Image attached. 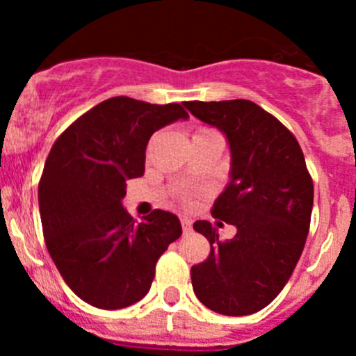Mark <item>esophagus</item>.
I'll return each instance as SVG.
<instances>
[{
  "label": "esophagus",
  "instance_id": "esophagus-1",
  "mask_svg": "<svg viewBox=\"0 0 356 356\" xmlns=\"http://www.w3.org/2000/svg\"><path fill=\"white\" fill-rule=\"evenodd\" d=\"M180 222H181V228H184V234H188V232H191V228H193V221H191V219H187V217H181Z\"/></svg>",
  "mask_w": 356,
  "mask_h": 356
}]
</instances>
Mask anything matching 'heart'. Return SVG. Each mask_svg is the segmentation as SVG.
I'll return each instance as SVG.
<instances>
[{
	"mask_svg": "<svg viewBox=\"0 0 356 356\" xmlns=\"http://www.w3.org/2000/svg\"><path fill=\"white\" fill-rule=\"evenodd\" d=\"M203 130H205V128H203ZM203 130H200V131H203ZM181 201H184V203H188V201H191V197H188L187 194H185V196H181Z\"/></svg>",
	"mask_w": 356,
	"mask_h": 356,
	"instance_id": "b5f03b06",
	"label": "heart"
}]
</instances>
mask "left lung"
I'll use <instances>...</instances> for the list:
<instances>
[{"label": "left lung", "mask_w": 356, "mask_h": 356, "mask_svg": "<svg viewBox=\"0 0 356 356\" xmlns=\"http://www.w3.org/2000/svg\"><path fill=\"white\" fill-rule=\"evenodd\" d=\"M193 115L226 135L232 172L212 216L237 234L221 241L216 226L196 221L210 242L193 266L197 300L222 316H250L271 303L303 253L314 205V181L292 131L250 99L185 102ZM221 226V222H217Z\"/></svg>", "instance_id": "8db88e82"}]
</instances>
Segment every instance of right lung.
<instances>
[{
	"label": "right lung",
	"mask_w": 356,
	"mask_h": 356,
	"mask_svg": "<svg viewBox=\"0 0 356 356\" xmlns=\"http://www.w3.org/2000/svg\"><path fill=\"white\" fill-rule=\"evenodd\" d=\"M187 118L178 103L115 96L80 115L53 144L39 181L44 241L85 303L119 310L143 300L160 254L181 235L175 213L153 210L135 222L121 201L127 180L144 175L151 135Z\"/></svg>",
	"instance_id": "1"
}]
</instances>
